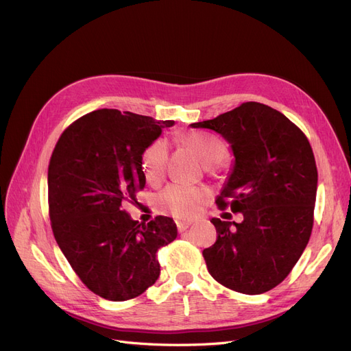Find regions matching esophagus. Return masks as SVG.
Listing matches in <instances>:
<instances>
[{"label":"esophagus","instance_id":"1","mask_svg":"<svg viewBox=\"0 0 351 351\" xmlns=\"http://www.w3.org/2000/svg\"><path fill=\"white\" fill-rule=\"evenodd\" d=\"M191 224H192V223H189V221H179V223H176L178 230H179L180 232L185 231V230H188V228L191 227Z\"/></svg>","mask_w":351,"mask_h":351}]
</instances>
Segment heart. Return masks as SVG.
Here are the masks:
<instances>
[{"mask_svg":"<svg viewBox=\"0 0 351 351\" xmlns=\"http://www.w3.org/2000/svg\"><path fill=\"white\" fill-rule=\"evenodd\" d=\"M186 145L197 153L198 158L205 165L223 163L228 149L223 140L218 137L206 136L201 133H192L184 137ZM167 160V146L163 140H156L149 145L141 154V169L150 184H158L162 180ZM206 199V192L201 188L185 186V185H169L158 198L160 210L173 215L179 219H189L195 217L204 201Z\"/></svg>","mask_w":351,"mask_h":351,"instance_id":"obj_1","label":"heart"}]
</instances>
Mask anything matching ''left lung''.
<instances>
[{"mask_svg":"<svg viewBox=\"0 0 351 351\" xmlns=\"http://www.w3.org/2000/svg\"><path fill=\"white\" fill-rule=\"evenodd\" d=\"M191 127L214 130L228 141L234 165L217 205L243 214L241 223L211 219L218 237L202 252L208 271L236 292L274 289L313 231L318 172L306 136L282 112L253 101Z\"/></svg>","mask_w":351,"mask_h":351,"instance_id":"1","label":"left lung"}]
</instances>
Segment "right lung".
<instances>
[{"label":"right lung","mask_w":351,"mask_h":351,"mask_svg":"<svg viewBox=\"0 0 351 351\" xmlns=\"http://www.w3.org/2000/svg\"><path fill=\"white\" fill-rule=\"evenodd\" d=\"M173 124L102 108L72 123L51 153V230L75 274L108 301L132 300L152 287L160 275L156 253L178 236L172 218L145 224L123 210L146 185L143 152Z\"/></svg>","instance_id":"add662e5"}]
</instances>
